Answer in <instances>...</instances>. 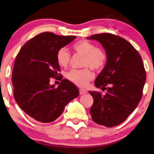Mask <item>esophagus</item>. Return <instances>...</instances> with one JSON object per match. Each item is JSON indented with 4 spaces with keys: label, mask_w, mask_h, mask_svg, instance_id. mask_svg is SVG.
<instances>
[{
    "label": "esophagus",
    "mask_w": 154,
    "mask_h": 154,
    "mask_svg": "<svg viewBox=\"0 0 154 154\" xmlns=\"http://www.w3.org/2000/svg\"><path fill=\"white\" fill-rule=\"evenodd\" d=\"M79 92H80V95H84L87 93L86 91H84V90H83V89H80Z\"/></svg>",
    "instance_id": "34e87169"
}]
</instances>
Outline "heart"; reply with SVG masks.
Instances as JSON below:
<instances>
[{
  "mask_svg": "<svg viewBox=\"0 0 154 154\" xmlns=\"http://www.w3.org/2000/svg\"><path fill=\"white\" fill-rule=\"evenodd\" d=\"M74 51L79 54L84 56L83 67H90L93 70L103 69L106 63L107 56L100 48L95 47L94 44L86 40H81L73 45ZM57 60L59 66L66 67L71 60V54L66 48H61L57 54ZM67 79L73 84L79 87H85L93 79V73L89 69H73L66 74Z\"/></svg>",
  "mask_w": 154,
  "mask_h": 154,
  "instance_id": "1",
  "label": "heart"
}]
</instances>
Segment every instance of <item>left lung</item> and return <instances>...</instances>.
I'll use <instances>...</instances> for the list:
<instances>
[{
  "label": "left lung",
  "instance_id": "1",
  "mask_svg": "<svg viewBox=\"0 0 154 154\" xmlns=\"http://www.w3.org/2000/svg\"><path fill=\"white\" fill-rule=\"evenodd\" d=\"M88 39L101 44L107 61L94 82L107 90L105 95L89 91L93 97L92 119L100 125L115 127L122 123L141 100L146 75L140 54L126 39L109 33L93 35Z\"/></svg>",
  "mask_w": 154,
  "mask_h": 154
}]
</instances>
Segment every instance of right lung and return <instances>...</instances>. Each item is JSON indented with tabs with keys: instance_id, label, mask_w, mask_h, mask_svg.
Returning <instances> with one entry per match:
<instances>
[{
	"instance_id": "obj_1",
	"label": "right lung",
	"mask_w": 154,
	"mask_h": 154,
	"mask_svg": "<svg viewBox=\"0 0 154 154\" xmlns=\"http://www.w3.org/2000/svg\"><path fill=\"white\" fill-rule=\"evenodd\" d=\"M75 38L41 33L27 42L16 57L12 73L14 97L19 107L35 120L54 121L66 105L79 95L77 87L66 79L57 88L49 83L60 71L58 51Z\"/></svg>"
}]
</instances>
